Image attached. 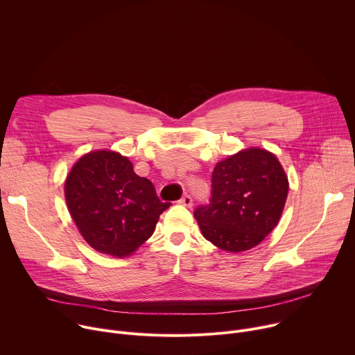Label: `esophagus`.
<instances>
[{
    "label": "esophagus",
    "instance_id": "obj_1",
    "mask_svg": "<svg viewBox=\"0 0 355 355\" xmlns=\"http://www.w3.org/2000/svg\"><path fill=\"white\" fill-rule=\"evenodd\" d=\"M179 203H180L182 206H186V207H191V206H193V199H191V196H189V194H184L183 198L179 200Z\"/></svg>",
    "mask_w": 355,
    "mask_h": 355
}]
</instances>
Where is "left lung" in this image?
<instances>
[{"label":"left lung","instance_id":"8db88e82","mask_svg":"<svg viewBox=\"0 0 355 355\" xmlns=\"http://www.w3.org/2000/svg\"><path fill=\"white\" fill-rule=\"evenodd\" d=\"M288 190L277 156L259 148L245 149L216 165L210 203L196 209L194 217L216 247L247 251L277 227Z\"/></svg>","mask_w":355,"mask_h":355}]
</instances>
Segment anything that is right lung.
Listing matches in <instances>:
<instances>
[{
	"mask_svg": "<svg viewBox=\"0 0 355 355\" xmlns=\"http://www.w3.org/2000/svg\"><path fill=\"white\" fill-rule=\"evenodd\" d=\"M66 203L83 239L98 252L128 257L153 234L171 206L152 182L138 176L128 157L90 152L76 162L64 183Z\"/></svg>",
	"mask_w": 355,
	"mask_h": 355,
	"instance_id": "add662e5",
	"label": "right lung"
}]
</instances>
